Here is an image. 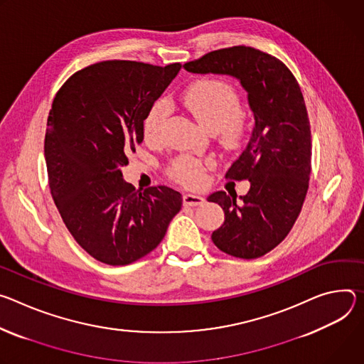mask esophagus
Returning <instances> with one entry per match:
<instances>
[{
	"label": "esophagus",
	"instance_id": "1",
	"mask_svg": "<svg viewBox=\"0 0 364 364\" xmlns=\"http://www.w3.org/2000/svg\"><path fill=\"white\" fill-rule=\"evenodd\" d=\"M204 203H205V199L199 195H192V193L183 195V205L185 207H196V205H203Z\"/></svg>",
	"mask_w": 364,
	"mask_h": 364
}]
</instances>
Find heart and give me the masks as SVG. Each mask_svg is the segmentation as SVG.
<instances>
[{
  "mask_svg": "<svg viewBox=\"0 0 364 364\" xmlns=\"http://www.w3.org/2000/svg\"><path fill=\"white\" fill-rule=\"evenodd\" d=\"M182 105L211 132H218L227 147H237L245 140L249 121L241 111V97L234 85L224 79L208 77L191 84L181 97ZM168 115L165 104L156 102L143 119V136L149 141H157L164 132ZM208 161L191 156L178 157L169 168L173 181L183 186H196L204 179Z\"/></svg>",
  "mask_w": 364,
  "mask_h": 364,
  "instance_id": "obj_1",
  "label": "heart"
}]
</instances>
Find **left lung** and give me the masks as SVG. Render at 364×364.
Here are the masks:
<instances>
[{
  "instance_id": "1",
  "label": "left lung",
  "mask_w": 364,
  "mask_h": 364,
  "mask_svg": "<svg viewBox=\"0 0 364 364\" xmlns=\"http://www.w3.org/2000/svg\"><path fill=\"white\" fill-rule=\"evenodd\" d=\"M183 68L235 76L249 92L256 126L225 179H249L250 189L241 200L224 191L208 198L225 215L211 238L232 257H262L287 238L309 186L311 126L298 80L284 62L249 46L214 50Z\"/></svg>"
}]
</instances>
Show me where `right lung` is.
Returning a JSON list of instances; mask_svg holds the SVG:
<instances>
[{"label":"right lung","mask_w":364,"mask_h":364,"mask_svg":"<svg viewBox=\"0 0 364 364\" xmlns=\"http://www.w3.org/2000/svg\"><path fill=\"white\" fill-rule=\"evenodd\" d=\"M181 68L98 62L68 77L53 100L45 137L50 193L76 243L101 263L147 256L181 211L178 191H140L121 173L143 141L147 111Z\"/></svg>","instance_id":"1"}]
</instances>
